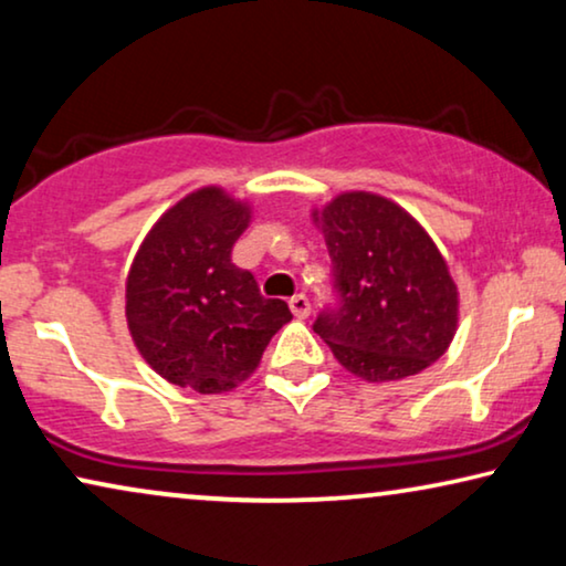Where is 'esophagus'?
<instances>
[{"label":"esophagus","mask_w":566,"mask_h":566,"mask_svg":"<svg viewBox=\"0 0 566 566\" xmlns=\"http://www.w3.org/2000/svg\"><path fill=\"white\" fill-rule=\"evenodd\" d=\"M289 306H291V312H293V316H296V319H306L308 312H312V304H308L306 293H296V296H291Z\"/></svg>","instance_id":"1"}]
</instances>
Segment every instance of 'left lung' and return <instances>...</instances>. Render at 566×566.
<instances>
[{
	"label": "left lung",
	"mask_w": 566,
	"mask_h": 566,
	"mask_svg": "<svg viewBox=\"0 0 566 566\" xmlns=\"http://www.w3.org/2000/svg\"><path fill=\"white\" fill-rule=\"evenodd\" d=\"M314 223L337 293L314 332L339 366L376 384L436 363L459 327V289L428 231L394 200L363 190L314 211Z\"/></svg>",
	"instance_id": "8db88e82"
}]
</instances>
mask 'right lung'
Masks as SVG:
<instances>
[{"label": "right lung", "mask_w": 566, "mask_h": 566, "mask_svg": "<svg viewBox=\"0 0 566 566\" xmlns=\"http://www.w3.org/2000/svg\"><path fill=\"white\" fill-rule=\"evenodd\" d=\"M252 211L221 188L175 203L138 247L126 281V319L142 358L169 384L221 394L250 378L293 319L231 262Z\"/></svg>", "instance_id": "right-lung-1"}]
</instances>
